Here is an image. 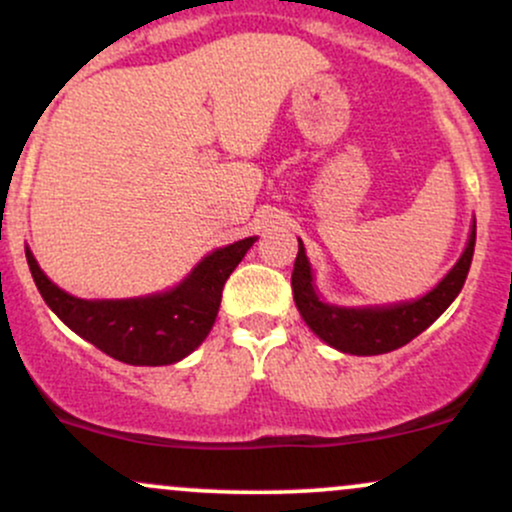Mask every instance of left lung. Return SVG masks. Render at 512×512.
Instances as JSON below:
<instances>
[{"mask_svg":"<svg viewBox=\"0 0 512 512\" xmlns=\"http://www.w3.org/2000/svg\"><path fill=\"white\" fill-rule=\"evenodd\" d=\"M474 240H477V223L472 226V236H469L467 250L462 252L460 262L424 298L414 303L390 305V308L358 310L334 308V305L322 303L317 298L308 257H305L303 243L298 240V255L291 274L293 301L301 310L305 325L334 349L356 356L387 354V351H395L399 346L409 344L414 337H419L455 301L457 293L462 291L464 279H467L469 264H472Z\"/></svg>","mask_w":512,"mask_h":512,"instance_id":"8db88e82","label":"left lung"}]
</instances>
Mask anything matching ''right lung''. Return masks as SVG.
Returning <instances> with one entry per match:
<instances>
[{"mask_svg":"<svg viewBox=\"0 0 512 512\" xmlns=\"http://www.w3.org/2000/svg\"><path fill=\"white\" fill-rule=\"evenodd\" d=\"M255 238L211 252L178 289L129 301H81L40 272L26 250L40 296L69 330L117 361L132 366H168L204 342L221 305V291Z\"/></svg>","mask_w":512,"mask_h":512,"instance_id":"obj_1","label":"right lung"}]
</instances>
